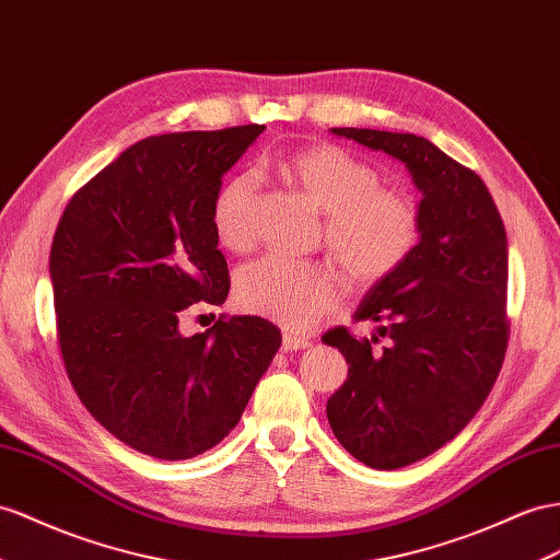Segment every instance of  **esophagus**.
Segmentation results:
<instances>
[{
	"instance_id": "obj_1",
	"label": "esophagus",
	"mask_w": 560,
	"mask_h": 560,
	"mask_svg": "<svg viewBox=\"0 0 560 560\" xmlns=\"http://www.w3.org/2000/svg\"><path fill=\"white\" fill-rule=\"evenodd\" d=\"M312 342H310V338H305V336H293V334H283V350L285 352H295V350H305V348H310Z\"/></svg>"
}]
</instances>
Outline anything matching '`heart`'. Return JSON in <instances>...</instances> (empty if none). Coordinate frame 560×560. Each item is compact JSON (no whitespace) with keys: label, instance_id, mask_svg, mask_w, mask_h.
<instances>
[{"label":"heart","instance_id":"heart-1","mask_svg":"<svg viewBox=\"0 0 560 560\" xmlns=\"http://www.w3.org/2000/svg\"><path fill=\"white\" fill-rule=\"evenodd\" d=\"M283 175L314 208L326 212V243L334 260L360 283H376L402 267L419 243V210L381 172L354 153L317 143L283 161ZM257 182L248 172L229 177L212 200V226L229 250H243L255 234ZM236 303L289 328H310L340 305V285L328 271L267 255L236 277Z\"/></svg>","mask_w":560,"mask_h":560}]
</instances>
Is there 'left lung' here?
Wrapping results in <instances>:
<instances>
[{"mask_svg": "<svg viewBox=\"0 0 560 560\" xmlns=\"http://www.w3.org/2000/svg\"><path fill=\"white\" fill-rule=\"evenodd\" d=\"M405 163L421 191L419 243L376 281L354 319L381 322L378 336L348 328L322 336L342 352L348 381L326 405L334 435L357 462L395 470L462 433L490 395L504 362L509 322L506 229L485 182L417 135L334 127Z\"/></svg>", "mask_w": 560, "mask_h": 560, "instance_id": "8db88e82", "label": "left lung"}]
</instances>
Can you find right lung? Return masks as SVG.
Returning <instances> with one entry per match:
<instances>
[{"label": "right lung", "mask_w": 560, "mask_h": 560, "mask_svg": "<svg viewBox=\"0 0 560 560\" xmlns=\"http://www.w3.org/2000/svg\"><path fill=\"white\" fill-rule=\"evenodd\" d=\"M265 125L137 141L73 196L49 255L68 378L110 435L165 462L222 442L281 346L262 317L184 336L222 305L229 269L212 200Z\"/></svg>", "instance_id": "1"}]
</instances>
